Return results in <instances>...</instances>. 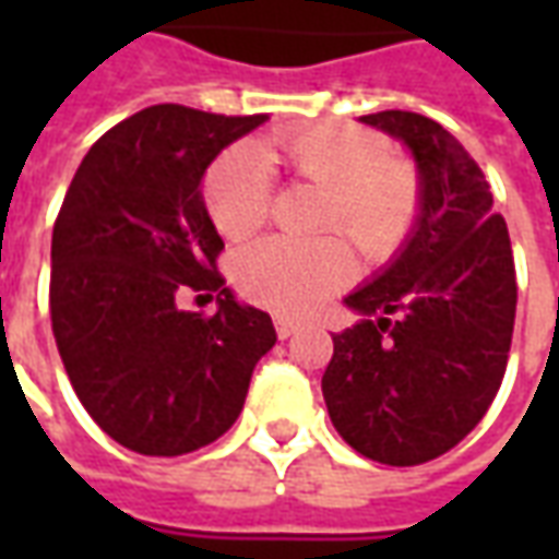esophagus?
<instances>
[{
  "instance_id": "esophagus-1",
  "label": "esophagus",
  "mask_w": 559,
  "mask_h": 559,
  "mask_svg": "<svg viewBox=\"0 0 559 559\" xmlns=\"http://www.w3.org/2000/svg\"><path fill=\"white\" fill-rule=\"evenodd\" d=\"M302 329V323L299 320H290V317H275V332H278V338H290V335H296Z\"/></svg>"
}]
</instances>
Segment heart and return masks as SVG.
Listing matches in <instances>:
<instances>
[{"label": "heart", "instance_id": "obj_1", "mask_svg": "<svg viewBox=\"0 0 559 559\" xmlns=\"http://www.w3.org/2000/svg\"><path fill=\"white\" fill-rule=\"evenodd\" d=\"M269 164L326 188L320 227L344 230L368 260H389L407 245L421 218L416 164L389 152V140L350 122H320L263 143L224 152L206 173L203 200L224 239H248L269 218ZM356 272L341 233L320 239L269 236L236 257L239 290L281 314H311Z\"/></svg>", "mask_w": 559, "mask_h": 559}]
</instances>
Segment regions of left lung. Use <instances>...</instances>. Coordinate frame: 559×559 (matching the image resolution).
I'll return each mask as SVG.
<instances>
[{
    "label": "left lung",
    "mask_w": 559,
    "mask_h": 559,
    "mask_svg": "<svg viewBox=\"0 0 559 559\" xmlns=\"http://www.w3.org/2000/svg\"><path fill=\"white\" fill-rule=\"evenodd\" d=\"M407 143L421 176L416 230L344 305L323 399L359 455L413 467L467 437L503 383L515 326V260L491 185L440 122L407 110L362 116Z\"/></svg>",
    "instance_id": "left-lung-1"
}]
</instances>
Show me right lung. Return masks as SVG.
Wrapping results in <instances>:
<instances>
[{"label": "right lung", "mask_w": 559, "mask_h": 559, "mask_svg": "<svg viewBox=\"0 0 559 559\" xmlns=\"http://www.w3.org/2000/svg\"><path fill=\"white\" fill-rule=\"evenodd\" d=\"M269 116L155 104L114 126L74 173L50 248V320L68 380L104 433L173 457L218 440L242 413L266 311L224 287V251L200 194L221 148ZM185 289L219 293L215 316L182 312Z\"/></svg>", "instance_id": "obj_1"}]
</instances>
